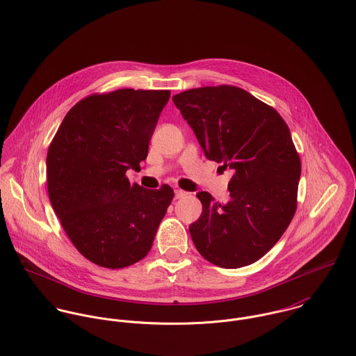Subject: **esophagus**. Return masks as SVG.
Returning a JSON list of instances; mask_svg holds the SVG:
<instances>
[{
	"label": "esophagus",
	"instance_id": "esophagus-1",
	"mask_svg": "<svg viewBox=\"0 0 356 356\" xmlns=\"http://www.w3.org/2000/svg\"><path fill=\"white\" fill-rule=\"evenodd\" d=\"M186 195H188V193L184 192V191H181V189H177V191H175V199H184Z\"/></svg>",
	"mask_w": 356,
	"mask_h": 356
}]
</instances>
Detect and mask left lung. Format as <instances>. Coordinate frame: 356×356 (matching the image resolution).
Listing matches in <instances>:
<instances>
[{"label": "left lung", "mask_w": 356, "mask_h": 356, "mask_svg": "<svg viewBox=\"0 0 356 356\" xmlns=\"http://www.w3.org/2000/svg\"><path fill=\"white\" fill-rule=\"evenodd\" d=\"M208 160L232 170L230 200L199 192L195 247L223 268L248 266L281 238L298 208L299 153L281 115L237 86H204L172 97Z\"/></svg>", "instance_id": "8db88e82"}]
</instances>
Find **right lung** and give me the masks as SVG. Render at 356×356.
<instances>
[{
    "mask_svg": "<svg viewBox=\"0 0 356 356\" xmlns=\"http://www.w3.org/2000/svg\"><path fill=\"white\" fill-rule=\"evenodd\" d=\"M170 90L90 95L64 116L47 156L51 207L74 247L106 268L144 259L172 202L168 185H130L126 171L147 159Z\"/></svg>",
    "mask_w": 356,
    "mask_h": 356,
    "instance_id": "1",
    "label": "right lung"
}]
</instances>
